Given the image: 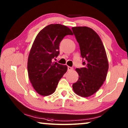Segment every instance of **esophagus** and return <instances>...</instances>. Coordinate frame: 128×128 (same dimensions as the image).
<instances>
[{
    "instance_id": "obj_1",
    "label": "esophagus",
    "mask_w": 128,
    "mask_h": 128,
    "mask_svg": "<svg viewBox=\"0 0 128 128\" xmlns=\"http://www.w3.org/2000/svg\"><path fill=\"white\" fill-rule=\"evenodd\" d=\"M73 69V68H72V67H70V66H68V71H71V70H72Z\"/></svg>"
}]
</instances>
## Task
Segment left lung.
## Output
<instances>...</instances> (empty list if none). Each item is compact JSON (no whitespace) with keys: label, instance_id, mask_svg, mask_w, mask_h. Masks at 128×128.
<instances>
[{"label":"left lung","instance_id":"left-lung-1","mask_svg":"<svg viewBox=\"0 0 128 128\" xmlns=\"http://www.w3.org/2000/svg\"><path fill=\"white\" fill-rule=\"evenodd\" d=\"M72 29L79 43L84 66L76 69L78 79L72 85L77 95L90 96L96 92L105 81L108 70L106 50L100 38L92 28L73 27Z\"/></svg>","mask_w":128,"mask_h":128}]
</instances>
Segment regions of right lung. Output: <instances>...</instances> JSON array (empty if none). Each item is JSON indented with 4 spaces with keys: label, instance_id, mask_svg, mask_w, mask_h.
Instances as JSON below:
<instances>
[{
    "label": "right lung",
    "instance_id": "right-lung-1",
    "mask_svg": "<svg viewBox=\"0 0 128 128\" xmlns=\"http://www.w3.org/2000/svg\"><path fill=\"white\" fill-rule=\"evenodd\" d=\"M66 35H73L70 29L61 24H50L36 36L28 59V76L36 92L48 96L55 92L60 80L68 67L52 59L59 54V44Z\"/></svg>",
    "mask_w": 128,
    "mask_h": 128
}]
</instances>
